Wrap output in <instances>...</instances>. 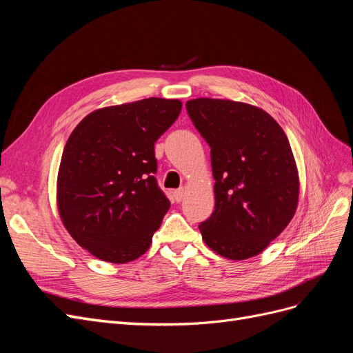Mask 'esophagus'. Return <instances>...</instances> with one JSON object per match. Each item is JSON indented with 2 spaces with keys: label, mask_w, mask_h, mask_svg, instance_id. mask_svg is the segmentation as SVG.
Wrapping results in <instances>:
<instances>
[{
  "label": "esophagus",
  "mask_w": 353,
  "mask_h": 353,
  "mask_svg": "<svg viewBox=\"0 0 353 353\" xmlns=\"http://www.w3.org/2000/svg\"><path fill=\"white\" fill-rule=\"evenodd\" d=\"M184 196H185V190H184V188H178V190L174 191V199H175V201H181V200L184 199Z\"/></svg>",
  "instance_id": "34e87169"
}]
</instances>
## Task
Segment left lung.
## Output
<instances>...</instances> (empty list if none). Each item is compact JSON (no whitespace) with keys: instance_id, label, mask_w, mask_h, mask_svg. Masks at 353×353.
I'll list each match as a JSON object with an SVG mask.
<instances>
[{"instance_id":"left-lung-1","label":"left lung","mask_w":353,"mask_h":353,"mask_svg":"<svg viewBox=\"0 0 353 353\" xmlns=\"http://www.w3.org/2000/svg\"><path fill=\"white\" fill-rule=\"evenodd\" d=\"M190 119L210 147L215 210L199 228L209 248L232 261L263 252L294 216L299 175L283 128L240 101L196 99Z\"/></svg>"}]
</instances>
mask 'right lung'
<instances>
[{
  "label": "right lung",
  "instance_id": "add662e5",
  "mask_svg": "<svg viewBox=\"0 0 353 353\" xmlns=\"http://www.w3.org/2000/svg\"><path fill=\"white\" fill-rule=\"evenodd\" d=\"M179 100L144 99L99 109L63 150L57 208L63 225L95 258L126 263L144 254L170 201L154 174V143L179 116Z\"/></svg>",
  "mask_w": 353,
  "mask_h": 353
}]
</instances>
